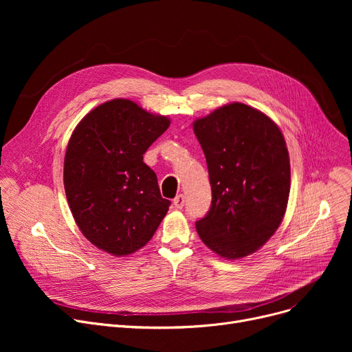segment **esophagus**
<instances>
[{
  "mask_svg": "<svg viewBox=\"0 0 352 352\" xmlns=\"http://www.w3.org/2000/svg\"><path fill=\"white\" fill-rule=\"evenodd\" d=\"M184 204H186V197H184L182 194H179V195H177V197L174 198V206H175V208L182 210V208H184Z\"/></svg>",
  "mask_w": 352,
  "mask_h": 352,
  "instance_id": "obj_1",
  "label": "esophagus"
}]
</instances>
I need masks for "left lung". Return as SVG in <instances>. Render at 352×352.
Masks as SVG:
<instances>
[{"label": "left lung", "mask_w": 352, "mask_h": 352, "mask_svg": "<svg viewBox=\"0 0 352 352\" xmlns=\"http://www.w3.org/2000/svg\"><path fill=\"white\" fill-rule=\"evenodd\" d=\"M192 126L212 191L197 232L219 256H247L268 241L287 210L291 170L284 135L270 117L241 102L221 107Z\"/></svg>", "instance_id": "left-lung-1"}]
</instances>
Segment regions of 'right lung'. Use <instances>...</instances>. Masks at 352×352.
I'll return each instance as SVG.
<instances>
[{"label":"right lung","mask_w":352,"mask_h":352,"mask_svg":"<svg viewBox=\"0 0 352 352\" xmlns=\"http://www.w3.org/2000/svg\"><path fill=\"white\" fill-rule=\"evenodd\" d=\"M170 120L129 100H111L81 120L64 160V188L84 236L117 256L142 248L171 201L161 197L155 173L142 161Z\"/></svg>","instance_id":"obj_1"}]
</instances>
